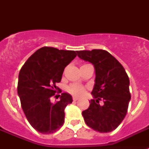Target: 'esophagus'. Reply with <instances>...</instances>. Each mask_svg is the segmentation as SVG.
Listing matches in <instances>:
<instances>
[{
	"mask_svg": "<svg viewBox=\"0 0 149 149\" xmlns=\"http://www.w3.org/2000/svg\"><path fill=\"white\" fill-rule=\"evenodd\" d=\"M78 99H79V97H72V100H73L74 101H77Z\"/></svg>",
	"mask_w": 149,
	"mask_h": 149,
	"instance_id": "esophagus-1",
	"label": "esophagus"
}]
</instances>
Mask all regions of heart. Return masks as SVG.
I'll return each instance as SVG.
<instances>
[{
  "mask_svg": "<svg viewBox=\"0 0 149 149\" xmlns=\"http://www.w3.org/2000/svg\"><path fill=\"white\" fill-rule=\"evenodd\" d=\"M68 91L73 95H80L84 92V87L80 84H71L68 87Z\"/></svg>",
  "mask_w": 149,
  "mask_h": 149,
  "instance_id": "heart-1",
  "label": "heart"
}]
</instances>
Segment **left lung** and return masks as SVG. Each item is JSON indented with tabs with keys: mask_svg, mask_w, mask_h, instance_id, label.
<instances>
[{
	"mask_svg": "<svg viewBox=\"0 0 149 149\" xmlns=\"http://www.w3.org/2000/svg\"><path fill=\"white\" fill-rule=\"evenodd\" d=\"M79 58L95 68V84L89 108L82 112L87 126L101 133L111 132L119 126L127 113L131 100L129 78L122 65L103 49L77 51ZM103 100L104 104L100 105Z\"/></svg>",
	"mask_w": 149,
	"mask_h": 149,
	"instance_id": "left-lung-1",
	"label": "left lung"
}]
</instances>
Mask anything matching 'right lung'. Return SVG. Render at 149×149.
<instances>
[{"label": "right lung", "mask_w": 149, "mask_h": 149, "mask_svg": "<svg viewBox=\"0 0 149 149\" xmlns=\"http://www.w3.org/2000/svg\"><path fill=\"white\" fill-rule=\"evenodd\" d=\"M77 56L75 51L42 47L31 55L20 70L17 94L27 120L42 134H52L63 126L65 107L72 102L67 93L52 103L64 69Z\"/></svg>", "instance_id": "add662e5"}]
</instances>
